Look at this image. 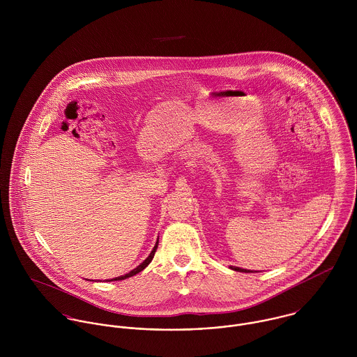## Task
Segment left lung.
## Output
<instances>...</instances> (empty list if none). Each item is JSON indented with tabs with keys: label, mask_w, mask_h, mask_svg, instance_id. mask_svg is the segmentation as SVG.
Returning a JSON list of instances; mask_svg holds the SVG:
<instances>
[{
	"label": "left lung",
	"mask_w": 357,
	"mask_h": 357,
	"mask_svg": "<svg viewBox=\"0 0 357 357\" xmlns=\"http://www.w3.org/2000/svg\"><path fill=\"white\" fill-rule=\"evenodd\" d=\"M231 269H234V271H236V272H246V273H250V272H253V271H248V269H243V268H238V266H231Z\"/></svg>",
	"instance_id": "1"
}]
</instances>
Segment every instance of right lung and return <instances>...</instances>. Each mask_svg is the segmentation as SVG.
I'll use <instances>...</instances> for the list:
<instances>
[{
  "instance_id": "right-lung-1",
  "label": "right lung",
  "mask_w": 357,
  "mask_h": 357,
  "mask_svg": "<svg viewBox=\"0 0 357 357\" xmlns=\"http://www.w3.org/2000/svg\"><path fill=\"white\" fill-rule=\"evenodd\" d=\"M158 243H159V242L156 241V243H155V246H153V252L150 253V255H149V257H147V258H146V259H144V261H143V262H142V264H140L137 268H135L133 271H130V272H129V273H126V275H122V276H118V278H114V279H111V282H112V280H123V279H126V278L135 276L136 273L142 272V271H143V269H144V268H146V266H147V265H149V264L153 261V255H155V252H156V249H158Z\"/></svg>"
}]
</instances>
